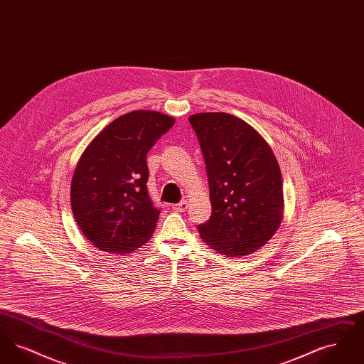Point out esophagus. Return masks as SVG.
I'll return each instance as SVG.
<instances>
[{
    "label": "esophagus",
    "instance_id": "1",
    "mask_svg": "<svg viewBox=\"0 0 364 364\" xmlns=\"http://www.w3.org/2000/svg\"><path fill=\"white\" fill-rule=\"evenodd\" d=\"M188 208V203H187V200H181L180 203H177V205H174L173 210L174 211H186Z\"/></svg>",
    "mask_w": 364,
    "mask_h": 364
}]
</instances>
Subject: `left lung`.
Segmentation results:
<instances>
[{"mask_svg":"<svg viewBox=\"0 0 364 364\" xmlns=\"http://www.w3.org/2000/svg\"><path fill=\"white\" fill-rule=\"evenodd\" d=\"M206 164L213 213L198 226L202 240L228 258H242L269 242L282 220L277 159L250 124L228 113L188 119Z\"/></svg>","mask_w":364,"mask_h":364,"instance_id":"1","label":"left lung"}]
</instances>
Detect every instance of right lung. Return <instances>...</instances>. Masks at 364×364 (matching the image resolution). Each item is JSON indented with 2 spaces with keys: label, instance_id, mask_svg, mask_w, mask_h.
<instances>
[{
  "label": "right lung",
  "instance_id": "add662e5",
  "mask_svg": "<svg viewBox=\"0 0 364 364\" xmlns=\"http://www.w3.org/2000/svg\"><path fill=\"white\" fill-rule=\"evenodd\" d=\"M174 119L154 110L122 114L91 140L70 183V205L87 240L110 254L150 240L159 210L149 192L146 156Z\"/></svg>",
  "mask_w": 364,
  "mask_h": 364
}]
</instances>
